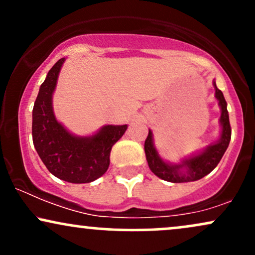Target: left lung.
Returning a JSON list of instances; mask_svg holds the SVG:
<instances>
[{
	"instance_id": "obj_1",
	"label": "left lung",
	"mask_w": 255,
	"mask_h": 255,
	"mask_svg": "<svg viewBox=\"0 0 255 255\" xmlns=\"http://www.w3.org/2000/svg\"><path fill=\"white\" fill-rule=\"evenodd\" d=\"M213 87H215V97L218 101L219 109H221V118H219L221 134H219L218 140L204 147L203 150H199L194 153H191L189 156H186L180 162L171 163L169 160L163 159L158 153L156 146H154L153 133L151 129H148V135L145 140V154L148 168L156 176L174 183L198 181L210 174L222 159L224 152L229 146L231 128L227 102H225L223 92L216 86L215 80H213Z\"/></svg>"
}]
</instances>
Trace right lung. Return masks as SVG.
I'll return each mask as SVG.
<instances>
[{
    "label": "right lung",
    "instance_id": "1",
    "mask_svg": "<svg viewBox=\"0 0 255 255\" xmlns=\"http://www.w3.org/2000/svg\"><path fill=\"white\" fill-rule=\"evenodd\" d=\"M66 58L49 71L32 111V137L38 156L54 176L71 183H89L103 176L110 164V151L127 125H105L90 135H77L55 115L52 96Z\"/></svg>",
    "mask_w": 255,
    "mask_h": 255
}]
</instances>
